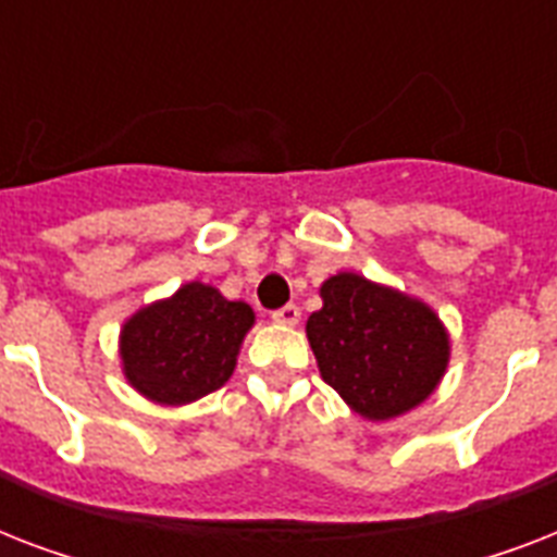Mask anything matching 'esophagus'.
Segmentation results:
<instances>
[{
	"label": "esophagus",
	"mask_w": 557,
	"mask_h": 557,
	"mask_svg": "<svg viewBox=\"0 0 557 557\" xmlns=\"http://www.w3.org/2000/svg\"><path fill=\"white\" fill-rule=\"evenodd\" d=\"M271 318H274L277 323H286V326H295V323L300 321V306L286 304L283 309H277V312L271 314Z\"/></svg>",
	"instance_id": "obj_1"
}]
</instances>
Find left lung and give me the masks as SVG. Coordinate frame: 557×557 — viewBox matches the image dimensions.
I'll return each mask as SVG.
<instances>
[{
  "mask_svg": "<svg viewBox=\"0 0 557 557\" xmlns=\"http://www.w3.org/2000/svg\"><path fill=\"white\" fill-rule=\"evenodd\" d=\"M321 297L306 335L323 381L358 416L384 422L431 396L450 358L431 306L352 271L326 280Z\"/></svg>",
  "mask_w": 557,
  "mask_h": 557,
  "instance_id": "1",
  "label": "left lung"
}]
</instances>
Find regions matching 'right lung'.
<instances>
[{
	"label": "right lung",
	"instance_id": "1",
	"mask_svg": "<svg viewBox=\"0 0 557 557\" xmlns=\"http://www.w3.org/2000/svg\"><path fill=\"white\" fill-rule=\"evenodd\" d=\"M253 309L199 280L144 306L121 330L126 381L156 405H190L234 375Z\"/></svg>",
	"mask_w": 557,
	"mask_h": 557
}]
</instances>
